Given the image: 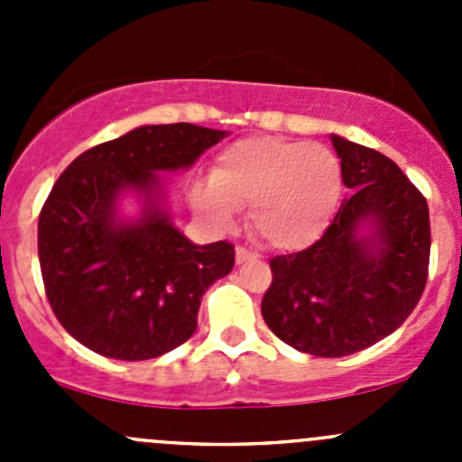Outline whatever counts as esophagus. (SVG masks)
I'll list each match as a JSON object with an SVG mask.
<instances>
[{
	"mask_svg": "<svg viewBox=\"0 0 462 462\" xmlns=\"http://www.w3.org/2000/svg\"><path fill=\"white\" fill-rule=\"evenodd\" d=\"M257 254L253 250H248L245 245H236V263H245V261H254Z\"/></svg>",
	"mask_w": 462,
	"mask_h": 462,
	"instance_id": "34e87169",
	"label": "esophagus"
}]
</instances>
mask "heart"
<instances>
[{
	"instance_id": "b5f03b06",
	"label": "heart",
	"mask_w": 462,
	"mask_h": 462,
	"mask_svg": "<svg viewBox=\"0 0 462 462\" xmlns=\"http://www.w3.org/2000/svg\"><path fill=\"white\" fill-rule=\"evenodd\" d=\"M344 194L339 158L324 144L259 136L227 144L194 205L217 227H230L250 205V227L274 250H304L321 239Z\"/></svg>"
}]
</instances>
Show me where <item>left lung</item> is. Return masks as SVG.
I'll list each match as a JSON object with an SVG mask.
<instances>
[{
	"label": "left lung",
	"instance_id": "left-lung-1",
	"mask_svg": "<svg viewBox=\"0 0 462 462\" xmlns=\"http://www.w3.org/2000/svg\"><path fill=\"white\" fill-rule=\"evenodd\" d=\"M351 197L310 248L270 259L268 328L318 357L365 351L411 315L430 274V208L391 158L330 136ZM369 225V237L359 227Z\"/></svg>",
	"mask_w": 462,
	"mask_h": 462
}]
</instances>
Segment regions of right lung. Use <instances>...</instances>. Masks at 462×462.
<instances>
[{
    "instance_id": "right-lung-1",
    "label": "right lung",
    "mask_w": 462,
    "mask_h": 462,
    "mask_svg": "<svg viewBox=\"0 0 462 462\" xmlns=\"http://www.w3.org/2000/svg\"><path fill=\"white\" fill-rule=\"evenodd\" d=\"M226 132L144 125L96 144L60 174L37 221L46 300L71 337L114 360H152L188 342L201 300L235 265V245H194L162 208L161 174L189 167ZM143 194L138 222H120L123 191Z\"/></svg>"
}]
</instances>
